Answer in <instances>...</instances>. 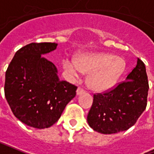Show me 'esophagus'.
<instances>
[{
	"label": "esophagus",
	"instance_id": "34e87169",
	"mask_svg": "<svg viewBox=\"0 0 154 154\" xmlns=\"http://www.w3.org/2000/svg\"><path fill=\"white\" fill-rule=\"evenodd\" d=\"M85 93V90H83V89H82V88H78L77 90V95H81V94H84Z\"/></svg>",
	"mask_w": 154,
	"mask_h": 154
}]
</instances>
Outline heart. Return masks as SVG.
Wrapping results in <instances>:
<instances>
[{"instance_id": "obj_1", "label": "heart", "mask_w": 154, "mask_h": 154, "mask_svg": "<svg viewBox=\"0 0 154 154\" xmlns=\"http://www.w3.org/2000/svg\"><path fill=\"white\" fill-rule=\"evenodd\" d=\"M64 70L72 78H77L81 71L89 72L86 83L94 91L102 92L111 88L125 69L122 57L107 53L82 54L76 60L63 62Z\"/></svg>"}]
</instances>
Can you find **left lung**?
<instances>
[{"mask_svg": "<svg viewBox=\"0 0 154 154\" xmlns=\"http://www.w3.org/2000/svg\"><path fill=\"white\" fill-rule=\"evenodd\" d=\"M149 82L145 64L137 58V65L124 82L103 94H96L87 116L94 131L113 134L133 126L147 106Z\"/></svg>", "mask_w": 154, "mask_h": 154, "instance_id": "1", "label": "left lung"}]
</instances>
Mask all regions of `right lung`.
I'll return each mask as SVG.
<instances>
[{
    "label": "right lung",
    "mask_w": 154,
    "mask_h": 154,
    "mask_svg": "<svg viewBox=\"0 0 154 154\" xmlns=\"http://www.w3.org/2000/svg\"><path fill=\"white\" fill-rule=\"evenodd\" d=\"M56 47V43L22 47L5 72V98L15 117L27 126H52L76 95L77 86L59 79L55 64L43 56Z\"/></svg>",
    "instance_id": "right-lung-1"
}]
</instances>
